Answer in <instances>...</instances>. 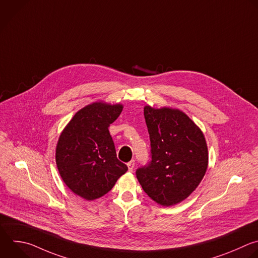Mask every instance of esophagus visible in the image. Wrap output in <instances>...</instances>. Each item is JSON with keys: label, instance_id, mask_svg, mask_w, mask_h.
Listing matches in <instances>:
<instances>
[{"label": "esophagus", "instance_id": "34e87169", "mask_svg": "<svg viewBox=\"0 0 258 258\" xmlns=\"http://www.w3.org/2000/svg\"><path fill=\"white\" fill-rule=\"evenodd\" d=\"M127 168H128V171H132L134 170V168H135V161L134 160H132V161H130L128 163H127Z\"/></svg>", "mask_w": 258, "mask_h": 258}]
</instances>
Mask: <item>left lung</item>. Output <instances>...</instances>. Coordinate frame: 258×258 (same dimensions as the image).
<instances>
[{"label": "left lung", "mask_w": 258, "mask_h": 258, "mask_svg": "<svg viewBox=\"0 0 258 258\" xmlns=\"http://www.w3.org/2000/svg\"><path fill=\"white\" fill-rule=\"evenodd\" d=\"M144 114L152 160L137 170V178L158 205H177L196 190L207 172L209 153L205 136L179 109L146 105Z\"/></svg>", "instance_id": "8db88e82"}]
</instances>
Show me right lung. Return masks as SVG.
<instances>
[{
  "label": "right lung",
  "instance_id": "obj_1",
  "mask_svg": "<svg viewBox=\"0 0 258 258\" xmlns=\"http://www.w3.org/2000/svg\"><path fill=\"white\" fill-rule=\"evenodd\" d=\"M122 104L93 102L80 109L61 132L55 163L66 185L77 196L94 201L106 195L127 166L116 157L108 126Z\"/></svg>",
  "mask_w": 258,
  "mask_h": 258
}]
</instances>
